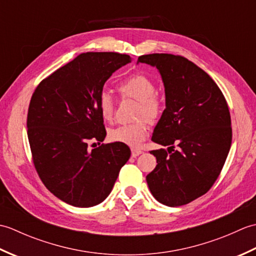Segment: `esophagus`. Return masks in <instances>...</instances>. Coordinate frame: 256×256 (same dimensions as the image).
<instances>
[{
    "label": "esophagus",
    "instance_id": "1",
    "mask_svg": "<svg viewBox=\"0 0 256 256\" xmlns=\"http://www.w3.org/2000/svg\"><path fill=\"white\" fill-rule=\"evenodd\" d=\"M131 153H132V157H136V156H138L140 154H142L143 152H142V150H140V148H131Z\"/></svg>",
    "mask_w": 256,
    "mask_h": 256
}]
</instances>
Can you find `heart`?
<instances>
[{
	"mask_svg": "<svg viewBox=\"0 0 256 256\" xmlns=\"http://www.w3.org/2000/svg\"><path fill=\"white\" fill-rule=\"evenodd\" d=\"M154 81L143 74H135L116 86V91L122 99H133L138 101L135 118L138 121L122 124L110 130L108 136L113 142L138 146L148 133V124L155 123L162 114V100L155 91ZM98 108L102 118L111 122L116 112V103L108 92H102L98 98Z\"/></svg>",
	"mask_w": 256,
	"mask_h": 256,
	"instance_id": "obj_1",
	"label": "heart"
}]
</instances>
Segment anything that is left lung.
<instances>
[{
  "label": "left lung",
  "mask_w": 256,
  "mask_h": 256,
  "mask_svg": "<svg viewBox=\"0 0 256 256\" xmlns=\"http://www.w3.org/2000/svg\"><path fill=\"white\" fill-rule=\"evenodd\" d=\"M138 60L158 69L166 94L152 140L170 148L150 150L157 165L146 182L160 204H187L209 192L224 165L232 142L229 106L218 84L187 58L150 54Z\"/></svg>",
  "instance_id": "obj_1"
}]
</instances>
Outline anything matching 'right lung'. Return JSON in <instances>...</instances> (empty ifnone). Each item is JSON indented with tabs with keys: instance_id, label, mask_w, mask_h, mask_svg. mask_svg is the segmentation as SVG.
<instances>
[{
	"instance_id": "1",
	"label": "right lung",
	"mask_w": 256,
	"mask_h": 256,
	"mask_svg": "<svg viewBox=\"0 0 256 256\" xmlns=\"http://www.w3.org/2000/svg\"><path fill=\"white\" fill-rule=\"evenodd\" d=\"M128 62L124 54H80L42 80L32 96L27 136L32 162L46 188L66 204L88 208L102 202L131 156L118 142L89 148V142L100 144L106 135L98 108L103 86Z\"/></svg>"
}]
</instances>
